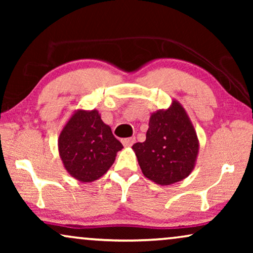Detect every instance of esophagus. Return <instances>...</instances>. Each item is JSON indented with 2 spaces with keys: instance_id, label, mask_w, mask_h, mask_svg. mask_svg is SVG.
Here are the masks:
<instances>
[{
  "instance_id": "1",
  "label": "esophagus",
  "mask_w": 253,
  "mask_h": 253,
  "mask_svg": "<svg viewBox=\"0 0 253 253\" xmlns=\"http://www.w3.org/2000/svg\"><path fill=\"white\" fill-rule=\"evenodd\" d=\"M134 137H131V138H126V139H123L122 140V144H123V146L124 147H130V146H132V145L134 144Z\"/></svg>"
}]
</instances>
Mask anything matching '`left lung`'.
Returning <instances> with one entry per match:
<instances>
[{
    "label": "left lung",
    "instance_id": "left-lung-1",
    "mask_svg": "<svg viewBox=\"0 0 253 253\" xmlns=\"http://www.w3.org/2000/svg\"><path fill=\"white\" fill-rule=\"evenodd\" d=\"M144 176L159 185H170L191 174L199 140L188 113L172 99L167 109L151 114L146 140L132 146Z\"/></svg>",
    "mask_w": 253,
    "mask_h": 253
}]
</instances>
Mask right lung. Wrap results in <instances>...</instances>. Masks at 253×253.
Segmentation results:
<instances>
[{"label":"right lung","instance_id":"add662e5","mask_svg":"<svg viewBox=\"0 0 253 253\" xmlns=\"http://www.w3.org/2000/svg\"><path fill=\"white\" fill-rule=\"evenodd\" d=\"M57 146L65 170L82 183L105 175L123 148L96 109L75 110L61 131Z\"/></svg>","mask_w":253,"mask_h":253}]
</instances>
